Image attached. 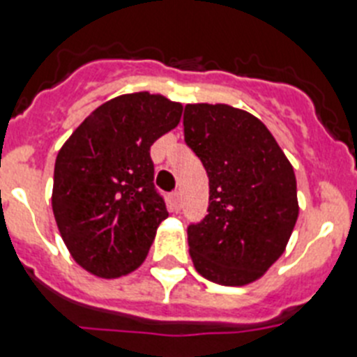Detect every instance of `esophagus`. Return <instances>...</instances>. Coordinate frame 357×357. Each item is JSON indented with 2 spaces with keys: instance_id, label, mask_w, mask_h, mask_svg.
<instances>
[{
  "instance_id": "1",
  "label": "esophagus",
  "mask_w": 357,
  "mask_h": 357,
  "mask_svg": "<svg viewBox=\"0 0 357 357\" xmlns=\"http://www.w3.org/2000/svg\"><path fill=\"white\" fill-rule=\"evenodd\" d=\"M170 201H172V208H174L176 212H179V208H181V194H179L178 190L172 192V194H170Z\"/></svg>"
}]
</instances>
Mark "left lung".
Here are the masks:
<instances>
[{
    "mask_svg": "<svg viewBox=\"0 0 357 357\" xmlns=\"http://www.w3.org/2000/svg\"><path fill=\"white\" fill-rule=\"evenodd\" d=\"M183 127L210 181L208 213L187 230L194 268L221 286L252 284L284 253L298 219L293 165L248 111L187 104Z\"/></svg>",
    "mask_w": 357,
    "mask_h": 357,
    "instance_id": "obj_1",
    "label": "left lung"
}]
</instances>
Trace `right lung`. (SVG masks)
Returning a JSON list of instances; mask_svg holds the SVG:
<instances>
[{
	"label": "right lung",
	"instance_id": "right-lung-1",
	"mask_svg": "<svg viewBox=\"0 0 357 357\" xmlns=\"http://www.w3.org/2000/svg\"><path fill=\"white\" fill-rule=\"evenodd\" d=\"M183 105L149 91L93 111L55 160L54 208L71 257L86 271L119 278L140 268L169 217L154 188L151 145L174 129Z\"/></svg>",
	"mask_w": 357,
	"mask_h": 357
}]
</instances>
